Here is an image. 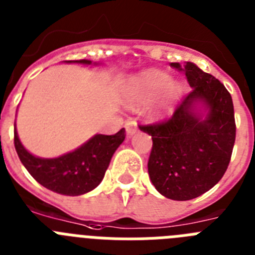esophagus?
Wrapping results in <instances>:
<instances>
[{"instance_id": "esophagus-1", "label": "esophagus", "mask_w": 255, "mask_h": 255, "mask_svg": "<svg viewBox=\"0 0 255 255\" xmlns=\"http://www.w3.org/2000/svg\"><path fill=\"white\" fill-rule=\"evenodd\" d=\"M125 130L128 135H134L135 132L138 131V126H136V123L135 121H128L125 124Z\"/></svg>"}]
</instances>
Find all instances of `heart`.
I'll use <instances>...</instances> for the list:
<instances>
[{"label":"heart","mask_w":255,"mask_h":255,"mask_svg":"<svg viewBox=\"0 0 255 255\" xmlns=\"http://www.w3.org/2000/svg\"><path fill=\"white\" fill-rule=\"evenodd\" d=\"M180 93L181 88L177 83L171 82L168 74L153 69L132 78L126 102L130 106H145L154 100L150 115L155 119H163L172 114Z\"/></svg>","instance_id":"heart-1"}]
</instances>
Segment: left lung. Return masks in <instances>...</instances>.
<instances>
[{"label":"left lung","instance_id":"8db88e82","mask_svg":"<svg viewBox=\"0 0 255 255\" xmlns=\"http://www.w3.org/2000/svg\"><path fill=\"white\" fill-rule=\"evenodd\" d=\"M171 66L185 73L193 91L167 121L139 129L152 136L148 173L157 191L168 199L190 200L226 172L236 135L234 105L225 85L195 64Z\"/></svg>","mask_w":255,"mask_h":255}]
</instances>
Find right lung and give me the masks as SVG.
<instances>
[{
	"mask_svg": "<svg viewBox=\"0 0 255 255\" xmlns=\"http://www.w3.org/2000/svg\"><path fill=\"white\" fill-rule=\"evenodd\" d=\"M65 62L92 64L89 60ZM124 139L125 129H121L115 135L96 134L73 152L65 153L56 158H42L25 149L17 135L16 125L13 130L15 149L21 163L31 176L44 188L70 197L83 195L100 185L112 155L120 147Z\"/></svg>",
	"mask_w": 255,
	"mask_h": 255,
	"instance_id": "1",
	"label": "right lung"
}]
</instances>
